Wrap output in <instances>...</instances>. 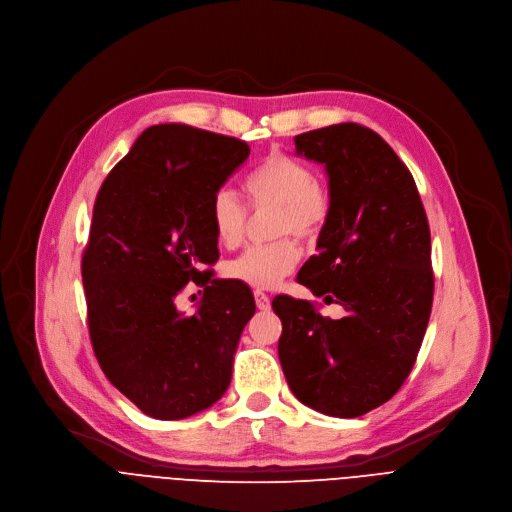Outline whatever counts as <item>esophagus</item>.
Listing matches in <instances>:
<instances>
[{"instance_id":"esophagus-1","label":"esophagus","mask_w":512,"mask_h":512,"mask_svg":"<svg viewBox=\"0 0 512 512\" xmlns=\"http://www.w3.org/2000/svg\"><path fill=\"white\" fill-rule=\"evenodd\" d=\"M255 304H257V309L259 311H269V306H271V300H269V296L265 294V292H255Z\"/></svg>"}]
</instances>
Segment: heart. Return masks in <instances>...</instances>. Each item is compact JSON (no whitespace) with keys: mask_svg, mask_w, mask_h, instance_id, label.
Returning <instances> with one entry per match:
<instances>
[{"mask_svg":"<svg viewBox=\"0 0 512 512\" xmlns=\"http://www.w3.org/2000/svg\"><path fill=\"white\" fill-rule=\"evenodd\" d=\"M245 191L255 208H278L276 234L313 238L327 222L331 210L329 191L315 179L313 168L288 154H269L245 181ZM210 222L218 243L226 249L241 245L247 210L234 191L222 187L210 201ZM300 251L292 238L247 249L228 263L226 274L249 288L271 290L282 284L298 265Z\"/></svg>","mask_w":512,"mask_h":512,"instance_id":"b5f03b06","label":"heart"}]
</instances>
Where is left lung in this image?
Listing matches in <instances>:
<instances>
[{
	"mask_svg": "<svg viewBox=\"0 0 512 512\" xmlns=\"http://www.w3.org/2000/svg\"><path fill=\"white\" fill-rule=\"evenodd\" d=\"M296 154L325 166L331 210L317 255L298 282L346 317L278 296V356L298 401L358 418L389 401L410 374L428 327L434 276L430 228L414 177L368 127L339 123L294 138Z\"/></svg>",
	"mask_w": 512,
	"mask_h": 512,
	"instance_id": "8db88e82",
	"label": "left lung"
}]
</instances>
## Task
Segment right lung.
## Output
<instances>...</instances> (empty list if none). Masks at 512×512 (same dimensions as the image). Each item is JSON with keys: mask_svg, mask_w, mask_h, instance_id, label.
<instances>
[{"mask_svg": "<svg viewBox=\"0 0 512 512\" xmlns=\"http://www.w3.org/2000/svg\"><path fill=\"white\" fill-rule=\"evenodd\" d=\"M247 142L179 123L148 127L102 183L82 257L88 329L107 379L156 420L208 410L228 389L255 315L249 286L212 280L210 201L249 158ZM204 286L193 316L176 309Z\"/></svg>", "mask_w": 512, "mask_h": 512, "instance_id": "obj_1", "label": "right lung"}]
</instances>
